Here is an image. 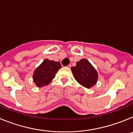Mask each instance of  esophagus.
Listing matches in <instances>:
<instances>
[{"label": "esophagus", "mask_w": 133, "mask_h": 133, "mask_svg": "<svg viewBox=\"0 0 133 133\" xmlns=\"http://www.w3.org/2000/svg\"><path fill=\"white\" fill-rule=\"evenodd\" d=\"M66 67H67L68 69H70V68L71 67V64H69V65H68L67 66H66Z\"/></svg>", "instance_id": "obj_1"}]
</instances>
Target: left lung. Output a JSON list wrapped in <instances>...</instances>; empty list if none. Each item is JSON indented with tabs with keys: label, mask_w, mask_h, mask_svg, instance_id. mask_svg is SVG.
<instances>
[{
	"label": "left lung",
	"mask_w": 133,
	"mask_h": 133,
	"mask_svg": "<svg viewBox=\"0 0 133 133\" xmlns=\"http://www.w3.org/2000/svg\"><path fill=\"white\" fill-rule=\"evenodd\" d=\"M75 80L84 87L89 89L97 83L98 73L93 66L85 58L77 63V65L71 67Z\"/></svg>",
	"instance_id": "8db88e82"
}]
</instances>
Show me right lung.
<instances>
[{"instance_id":"right-lung-1","label":"right lung","mask_w":133,"mask_h":133,"mask_svg":"<svg viewBox=\"0 0 133 133\" xmlns=\"http://www.w3.org/2000/svg\"><path fill=\"white\" fill-rule=\"evenodd\" d=\"M61 68V63L46 58L35 70L32 77L34 83L38 87L47 85L55 78Z\"/></svg>"}]
</instances>
